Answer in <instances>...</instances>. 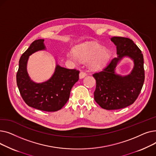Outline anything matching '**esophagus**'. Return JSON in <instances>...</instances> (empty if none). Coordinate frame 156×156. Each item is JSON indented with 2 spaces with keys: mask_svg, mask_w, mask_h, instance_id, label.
Instances as JSON below:
<instances>
[{
  "mask_svg": "<svg viewBox=\"0 0 156 156\" xmlns=\"http://www.w3.org/2000/svg\"><path fill=\"white\" fill-rule=\"evenodd\" d=\"M87 76V74L86 73L83 72V71H81L80 73V75H79V77H80V79H82L84 77H85Z\"/></svg>",
  "mask_w": 156,
  "mask_h": 156,
  "instance_id": "34e87169",
  "label": "esophagus"
}]
</instances>
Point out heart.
Segmentation results:
<instances>
[{
  "label": "heart",
  "instance_id": "b5f03b06",
  "mask_svg": "<svg viewBox=\"0 0 156 156\" xmlns=\"http://www.w3.org/2000/svg\"><path fill=\"white\" fill-rule=\"evenodd\" d=\"M67 58L73 61L78 62L79 59L88 61L92 69H100L108 62L111 57L109 50L95 43H83L75 47V52L69 51L66 54Z\"/></svg>",
  "mask_w": 156,
  "mask_h": 156
}]
</instances>
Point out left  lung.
Masks as SVG:
<instances>
[{
    "mask_svg": "<svg viewBox=\"0 0 156 156\" xmlns=\"http://www.w3.org/2000/svg\"><path fill=\"white\" fill-rule=\"evenodd\" d=\"M111 40L116 46L117 57L93 75L96 80L94 99L106 110L122 109L132 104L140 93L145 79L144 56L133 40L119 37H112ZM124 57L133 61L134 68L128 75L121 76L115 73V67Z\"/></svg>",
    "mask_w": 156,
    "mask_h": 156,
    "instance_id": "8db88e82",
    "label": "left lung"
}]
</instances>
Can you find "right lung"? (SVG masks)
Listing matches in <instances>:
<instances>
[{
  "instance_id": "obj_1",
  "label": "right lung",
  "mask_w": 156,
  "mask_h": 156,
  "mask_svg": "<svg viewBox=\"0 0 156 156\" xmlns=\"http://www.w3.org/2000/svg\"><path fill=\"white\" fill-rule=\"evenodd\" d=\"M46 50L44 39L33 42L20 57L16 81L25 103L33 108L47 112L60 110L69 99L73 86L79 80L80 71L61 67L56 61L52 76L42 83L33 81L27 71L30 55Z\"/></svg>"
}]
</instances>
